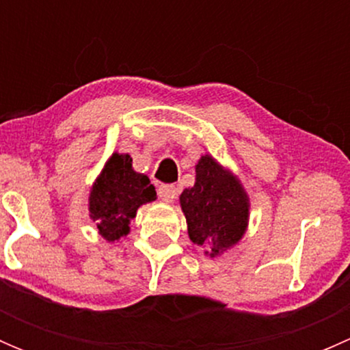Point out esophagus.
<instances>
[{
  "label": "esophagus",
  "mask_w": 350,
  "mask_h": 350,
  "mask_svg": "<svg viewBox=\"0 0 350 350\" xmlns=\"http://www.w3.org/2000/svg\"><path fill=\"white\" fill-rule=\"evenodd\" d=\"M157 195L162 201L171 203V201H174V198L178 196V188H176L174 185H161L157 189Z\"/></svg>",
  "instance_id": "34e87169"
}]
</instances>
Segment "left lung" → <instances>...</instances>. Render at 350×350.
I'll list each match as a JSON object with an SVG mask.
<instances>
[{"label": "left lung", "instance_id": "8db88e82", "mask_svg": "<svg viewBox=\"0 0 350 350\" xmlns=\"http://www.w3.org/2000/svg\"><path fill=\"white\" fill-rule=\"evenodd\" d=\"M181 208L188 234L211 257L241 241L245 232L249 203L242 186L210 155L196 165V183L183 191Z\"/></svg>", "mask_w": 350, "mask_h": 350}]
</instances>
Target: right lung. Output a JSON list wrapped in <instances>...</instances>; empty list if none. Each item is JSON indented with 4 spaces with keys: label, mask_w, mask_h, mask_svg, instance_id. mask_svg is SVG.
I'll return each instance as SVG.
<instances>
[{
    "label": "right lung",
    "mask_w": 350,
    "mask_h": 350,
    "mask_svg": "<svg viewBox=\"0 0 350 350\" xmlns=\"http://www.w3.org/2000/svg\"><path fill=\"white\" fill-rule=\"evenodd\" d=\"M155 200V188L146 174L132 169L129 154H113L94 183L90 213L108 242L129 234V224L140 204Z\"/></svg>",
    "instance_id": "right-lung-1"
}]
</instances>
